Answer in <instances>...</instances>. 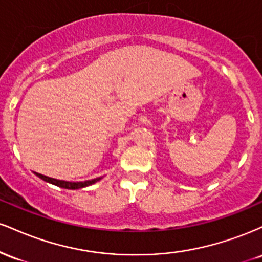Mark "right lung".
Segmentation results:
<instances>
[{
    "instance_id": "1",
    "label": "right lung",
    "mask_w": 262,
    "mask_h": 262,
    "mask_svg": "<svg viewBox=\"0 0 262 262\" xmlns=\"http://www.w3.org/2000/svg\"><path fill=\"white\" fill-rule=\"evenodd\" d=\"M35 175H37V176L39 177V179L44 180L45 182L53 183V185L58 186V187H61V188H68V189H79V188L87 187V186L93 185V183H96L97 181H100V180L102 179V177H97V179L89 180V181H83V182H69V181H62V180L52 179V177L44 176V175H41V173H37V172H35Z\"/></svg>"
}]
</instances>
